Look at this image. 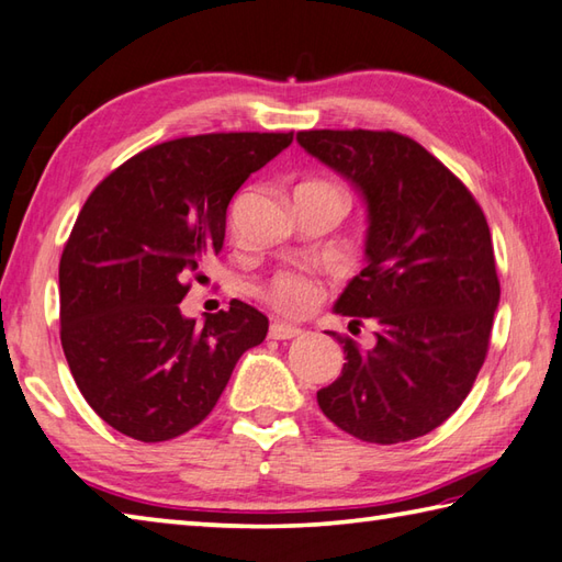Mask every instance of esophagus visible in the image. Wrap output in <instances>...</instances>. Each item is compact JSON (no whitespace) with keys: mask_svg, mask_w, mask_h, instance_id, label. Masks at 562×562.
<instances>
[{"mask_svg":"<svg viewBox=\"0 0 562 562\" xmlns=\"http://www.w3.org/2000/svg\"><path fill=\"white\" fill-rule=\"evenodd\" d=\"M301 331H303L301 327L289 325V323H271L269 337H271V339H293V337L301 335Z\"/></svg>","mask_w":562,"mask_h":562,"instance_id":"1","label":"esophagus"}]
</instances>
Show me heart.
<instances>
[{
    "label": "heart",
    "mask_w": 562,
    "mask_h": 562,
    "mask_svg": "<svg viewBox=\"0 0 562 562\" xmlns=\"http://www.w3.org/2000/svg\"><path fill=\"white\" fill-rule=\"evenodd\" d=\"M259 295L277 313L303 317L323 301L325 283L307 269H281L261 285Z\"/></svg>",
    "instance_id": "b5f03b06"
}]
</instances>
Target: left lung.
Instances as JSON below:
<instances>
[{
	"mask_svg": "<svg viewBox=\"0 0 562 562\" xmlns=\"http://www.w3.org/2000/svg\"><path fill=\"white\" fill-rule=\"evenodd\" d=\"M307 153L369 203V265L335 313L375 325V347L331 331L347 353L317 405L369 443H400L443 425L483 369L499 303L490 227L461 179L395 131H301Z\"/></svg>",
	"mask_w": 562,
	"mask_h": 562,
	"instance_id": "left-lung-1",
	"label": "left lung"
}]
</instances>
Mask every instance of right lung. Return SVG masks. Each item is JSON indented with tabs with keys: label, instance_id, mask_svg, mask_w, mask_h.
<instances>
[{
	"label": "right lung",
	"instance_id": "right-lung-1",
	"mask_svg": "<svg viewBox=\"0 0 562 562\" xmlns=\"http://www.w3.org/2000/svg\"><path fill=\"white\" fill-rule=\"evenodd\" d=\"M291 133H205L147 147L89 193L60 259V341L79 393L125 437L155 443L211 415L269 319H187L179 303L223 249L227 203Z\"/></svg>",
	"mask_w": 562,
	"mask_h": 562
}]
</instances>
